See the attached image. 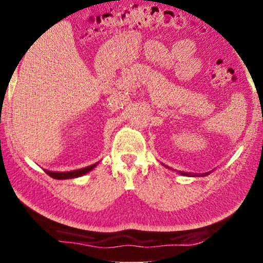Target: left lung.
<instances>
[{"mask_svg": "<svg viewBox=\"0 0 263 263\" xmlns=\"http://www.w3.org/2000/svg\"><path fill=\"white\" fill-rule=\"evenodd\" d=\"M181 174H183V175H188V176H191V175H190V173H181Z\"/></svg>", "mask_w": 263, "mask_h": 263, "instance_id": "obj_1", "label": "left lung"}]
</instances>
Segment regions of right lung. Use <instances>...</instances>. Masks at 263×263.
I'll return each instance as SVG.
<instances>
[{
    "label": "right lung",
    "instance_id": "add662e5",
    "mask_svg": "<svg viewBox=\"0 0 263 263\" xmlns=\"http://www.w3.org/2000/svg\"><path fill=\"white\" fill-rule=\"evenodd\" d=\"M96 166L95 164H91V166H88L86 168H82V169H78V171H72V172H66V173H58V172H48L45 171L46 174L50 175L53 179H57V180H65V179H73V177H79V176H82L86 174V173L90 172L92 168Z\"/></svg>",
    "mask_w": 263,
    "mask_h": 263
}]
</instances>
